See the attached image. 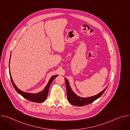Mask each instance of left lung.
Returning <instances> with one entry per match:
<instances>
[{
	"instance_id": "left-lung-1",
	"label": "left lung",
	"mask_w": 130,
	"mask_h": 130,
	"mask_svg": "<svg viewBox=\"0 0 130 130\" xmlns=\"http://www.w3.org/2000/svg\"><path fill=\"white\" fill-rule=\"evenodd\" d=\"M65 81L66 83L68 100L71 104L77 106H82L85 105L93 102L95 100H96V99H97L98 98H99L102 96V95L104 93V92L105 91L107 87V86L104 90H103L98 95H96L94 96H92L90 97L84 98H81L80 97L78 96L74 93V92L72 91L69 85V83L66 78H65Z\"/></svg>"
}]
</instances>
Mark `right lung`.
Wrapping results in <instances>:
<instances>
[{"instance_id": "right-lung-1", "label": "right lung", "mask_w": 130, "mask_h": 130, "mask_svg": "<svg viewBox=\"0 0 130 130\" xmlns=\"http://www.w3.org/2000/svg\"><path fill=\"white\" fill-rule=\"evenodd\" d=\"M9 73H10V76L12 83L14 88L15 89V90H16V91L18 92V93L20 94L24 98H25V99H26L29 101H31L32 102H38V103L42 102L46 99V98L47 97L48 94V90H49V87H50L51 84L52 83V81H53V80L57 76V75H55V76L52 77L50 78L48 83L47 84L46 86L45 87V88H44V89L43 91H42L40 92H39V93L34 94H30V93H26V92H23L18 89L16 86V85H15V84L14 83V82L12 80V77L11 76V73L10 72V69H9Z\"/></svg>"}]
</instances>
